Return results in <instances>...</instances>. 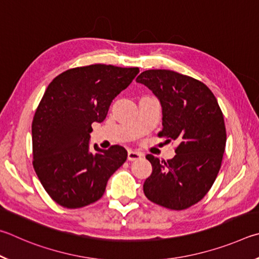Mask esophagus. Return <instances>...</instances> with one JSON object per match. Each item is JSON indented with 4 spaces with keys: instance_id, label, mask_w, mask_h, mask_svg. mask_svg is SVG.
Here are the masks:
<instances>
[{
    "instance_id": "1",
    "label": "esophagus",
    "mask_w": 259,
    "mask_h": 259,
    "mask_svg": "<svg viewBox=\"0 0 259 259\" xmlns=\"http://www.w3.org/2000/svg\"><path fill=\"white\" fill-rule=\"evenodd\" d=\"M143 157V153L139 152V151H134V150H130L128 153H127V159L130 161H134V160H139Z\"/></svg>"
}]
</instances>
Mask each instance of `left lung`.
Wrapping results in <instances>:
<instances>
[{
	"mask_svg": "<svg viewBox=\"0 0 259 259\" xmlns=\"http://www.w3.org/2000/svg\"><path fill=\"white\" fill-rule=\"evenodd\" d=\"M137 81L160 101L162 130L158 137L179 143L173 159L146 156L152 173L143 184L144 194L168 209H187L206 196L220 171L226 144L223 112L207 85L190 76L150 69Z\"/></svg>",
	"mask_w": 259,
	"mask_h": 259,
	"instance_id": "1",
	"label": "left lung"
}]
</instances>
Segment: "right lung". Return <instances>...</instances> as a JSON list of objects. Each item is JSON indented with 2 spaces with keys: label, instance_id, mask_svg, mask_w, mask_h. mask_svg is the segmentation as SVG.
Here are the masks:
<instances>
[{
  "label": "right lung",
  "instance_id": "right-lung-1",
  "mask_svg": "<svg viewBox=\"0 0 259 259\" xmlns=\"http://www.w3.org/2000/svg\"><path fill=\"white\" fill-rule=\"evenodd\" d=\"M139 71L99 63L71 68L49 84L31 124L33 166L58 205L75 209L98 201L109 178L126 161L120 146L102 150L94 144L91 151L90 133Z\"/></svg>",
  "mask_w": 259,
  "mask_h": 259
}]
</instances>
